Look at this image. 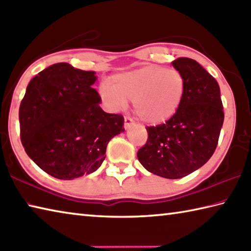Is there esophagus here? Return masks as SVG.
<instances>
[{
	"instance_id": "esophagus-1",
	"label": "esophagus",
	"mask_w": 251,
	"mask_h": 251,
	"mask_svg": "<svg viewBox=\"0 0 251 251\" xmlns=\"http://www.w3.org/2000/svg\"><path fill=\"white\" fill-rule=\"evenodd\" d=\"M134 124H135V123H134L133 120H131L130 117H128V116H125V117H124V126H125L126 129L130 128V127L133 126Z\"/></svg>"
}]
</instances>
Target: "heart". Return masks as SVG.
Returning <instances> with one entry per match:
<instances>
[{"label":"heart","mask_w":251,"mask_h":251,"mask_svg":"<svg viewBox=\"0 0 251 251\" xmlns=\"http://www.w3.org/2000/svg\"><path fill=\"white\" fill-rule=\"evenodd\" d=\"M185 92L184 76L175 68L145 66L112 76L111 84L100 90L112 110H121L133 100L134 112L148 124H161L171 118Z\"/></svg>","instance_id":"heart-1"}]
</instances>
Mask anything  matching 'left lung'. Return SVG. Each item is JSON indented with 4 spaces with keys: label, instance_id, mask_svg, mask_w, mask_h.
<instances>
[{
    "label": "left lung",
    "instance_id": "8db88e82",
    "mask_svg": "<svg viewBox=\"0 0 251 251\" xmlns=\"http://www.w3.org/2000/svg\"><path fill=\"white\" fill-rule=\"evenodd\" d=\"M172 66L184 76L179 110L165 124L147 126L148 139L137 157L145 169L167 179H180L208 161L217 147L224 112L217 81L193 59Z\"/></svg>",
    "mask_w": 251,
    "mask_h": 251
}]
</instances>
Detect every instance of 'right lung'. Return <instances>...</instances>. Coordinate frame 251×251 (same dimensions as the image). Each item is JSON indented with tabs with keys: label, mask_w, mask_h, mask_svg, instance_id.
<instances>
[{
	"label": "right lung",
	"mask_w": 251,
	"mask_h": 251,
	"mask_svg": "<svg viewBox=\"0 0 251 251\" xmlns=\"http://www.w3.org/2000/svg\"><path fill=\"white\" fill-rule=\"evenodd\" d=\"M94 71L54 63L35 75L20 105L21 140L28 157L57 179L99 169L106 146L124 131L121 114L105 113L92 88Z\"/></svg>",
	"instance_id": "obj_1"
}]
</instances>
